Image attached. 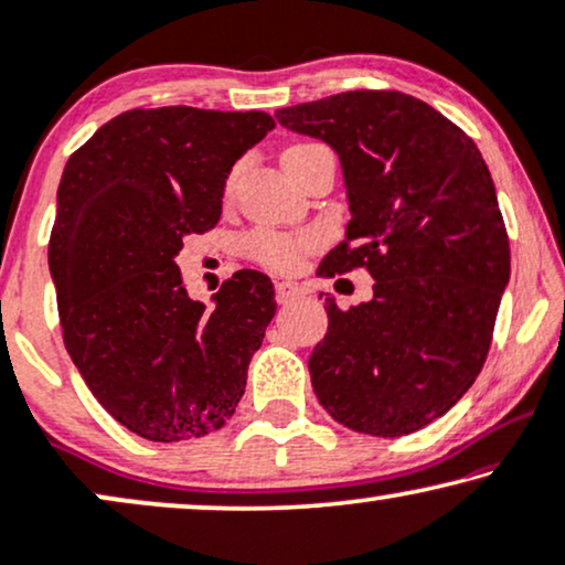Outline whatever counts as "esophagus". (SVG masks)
I'll return each mask as SVG.
<instances>
[{
	"label": "esophagus",
	"instance_id": "obj_1",
	"mask_svg": "<svg viewBox=\"0 0 565 565\" xmlns=\"http://www.w3.org/2000/svg\"><path fill=\"white\" fill-rule=\"evenodd\" d=\"M299 295H305V287H299L295 281H278L276 284V299L281 305H289L291 299H297Z\"/></svg>",
	"mask_w": 565,
	"mask_h": 565
}]
</instances>
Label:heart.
I'll use <instances>...</instances> for the list:
<instances>
[{
    "instance_id": "b5f03b06",
    "label": "heart",
    "mask_w": 565,
    "mask_h": 565,
    "mask_svg": "<svg viewBox=\"0 0 565 565\" xmlns=\"http://www.w3.org/2000/svg\"><path fill=\"white\" fill-rule=\"evenodd\" d=\"M302 147V145H297ZM295 149V147H289ZM315 239L310 235H284V232H258L250 239V250L255 258L274 268H291L297 266L299 255L310 250Z\"/></svg>"
}]
</instances>
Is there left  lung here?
<instances>
[{"label":"left lung","instance_id":"obj_1","mask_svg":"<svg viewBox=\"0 0 565 565\" xmlns=\"http://www.w3.org/2000/svg\"><path fill=\"white\" fill-rule=\"evenodd\" d=\"M276 120L341 160L351 222L326 274L366 266L374 278L370 302L345 312L326 295L315 395L359 434L418 431L476 382L509 284L491 172L452 120L393 89L291 105Z\"/></svg>","mask_w":565,"mask_h":565}]
</instances>
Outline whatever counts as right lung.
<instances>
[{"instance_id":"right-lung-1","label":"right lung","mask_w":565,"mask_h":565,"mask_svg":"<svg viewBox=\"0 0 565 565\" xmlns=\"http://www.w3.org/2000/svg\"><path fill=\"white\" fill-rule=\"evenodd\" d=\"M274 126L260 110H129L64 168L49 268L66 351L103 408L149 441L216 431L245 393L274 284L237 270L206 307L175 258L220 222L232 164Z\"/></svg>"}]
</instances>
